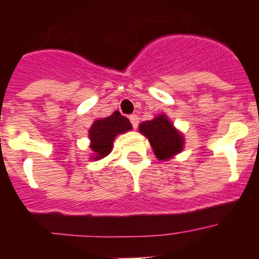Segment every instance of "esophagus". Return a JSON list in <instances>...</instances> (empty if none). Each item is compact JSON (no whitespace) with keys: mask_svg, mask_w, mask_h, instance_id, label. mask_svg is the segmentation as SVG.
Instances as JSON below:
<instances>
[{"mask_svg":"<svg viewBox=\"0 0 259 259\" xmlns=\"http://www.w3.org/2000/svg\"><path fill=\"white\" fill-rule=\"evenodd\" d=\"M130 120H131L132 127L137 128V125H139V116L136 114H132V115H130Z\"/></svg>","mask_w":259,"mask_h":259,"instance_id":"1","label":"esophagus"}]
</instances>
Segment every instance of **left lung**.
Returning <instances> with one entry per match:
<instances>
[{"instance_id":"1","label":"left lung","mask_w":259,"mask_h":259,"mask_svg":"<svg viewBox=\"0 0 259 259\" xmlns=\"http://www.w3.org/2000/svg\"><path fill=\"white\" fill-rule=\"evenodd\" d=\"M139 130L148 137L155 157L161 161L170 159L183 150L184 137L163 114L157 115L152 120L143 122L139 125Z\"/></svg>"}]
</instances>
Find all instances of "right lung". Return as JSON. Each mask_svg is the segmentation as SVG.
<instances>
[{
    "label": "right lung",
    "mask_w": 259,
    "mask_h": 259,
    "mask_svg": "<svg viewBox=\"0 0 259 259\" xmlns=\"http://www.w3.org/2000/svg\"><path fill=\"white\" fill-rule=\"evenodd\" d=\"M130 130H132L131 123L119 111H114L107 118L97 119L89 130V148L93 153L92 159H101L110 154L113 149L114 139L119 134H124Z\"/></svg>",
    "instance_id": "right-lung-1"
}]
</instances>
